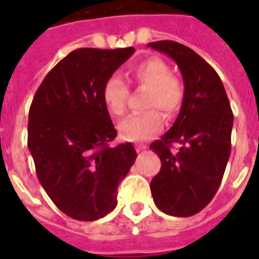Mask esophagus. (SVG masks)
Returning <instances> with one entry per match:
<instances>
[{"label":"esophagus","mask_w":259,"mask_h":259,"mask_svg":"<svg viewBox=\"0 0 259 259\" xmlns=\"http://www.w3.org/2000/svg\"><path fill=\"white\" fill-rule=\"evenodd\" d=\"M146 149V146L145 145H141V144H136V150L137 152H141V150Z\"/></svg>","instance_id":"34e87169"}]
</instances>
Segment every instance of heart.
Wrapping results in <instances>:
<instances>
[{"instance_id": "1", "label": "heart", "mask_w": 259, "mask_h": 259, "mask_svg": "<svg viewBox=\"0 0 259 259\" xmlns=\"http://www.w3.org/2000/svg\"><path fill=\"white\" fill-rule=\"evenodd\" d=\"M127 79L137 86L148 87L145 113L136 114L119 123V134L126 141H145L164 126V117H175L185 97L180 78L170 74V67L160 58H148L127 70ZM129 87L118 76H110L102 90L105 106L113 117H122L127 109Z\"/></svg>"}]
</instances>
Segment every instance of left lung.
Here are the masks:
<instances>
[{"label": "left lung", "mask_w": 259, "mask_h": 259, "mask_svg": "<svg viewBox=\"0 0 259 259\" xmlns=\"http://www.w3.org/2000/svg\"><path fill=\"white\" fill-rule=\"evenodd\" d=\"M177 63L185 97L173 126L149 146L161 160L150 181L152 196L162 212L191 217L215 196L231 152L234 115L219 75L188 47L172 40L149 42ZM179 142L176 154L170 145Z\"/></svg>", "instance_id": "8db88e82"}]
</instances>
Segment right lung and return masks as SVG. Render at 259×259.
<instances>
[{"instance_id":"right-lung-1","label":"right lung","mask_w":259,"mask_h":259,"mask_svg":"<svg viewBox=\"0 0 259 259\" xmlns=\"http://www.w3.org/2000/svg\"><path fill=\"white\" fill-rule=\"evenodd\" d=\"M134 54L79 48L47 74L29 109L28 148L38 181L72 219L97 221L117 205V189L136 161L130 142L117 137L102 98L105 82Z\"/></svg>"}]
</instances>
